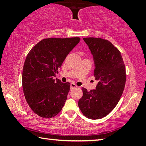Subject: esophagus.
<instances>
[{"instance_id":"esophagus-1","label":"esophagus","mask_w":146,"mask_h":146,"mask_svg":"<svg viewBox=\"0 0 146 146\" xmlns=\"http://www.w3.org/2000/svg\"><path fill=\"white\" fill-rule=\"evenodd\" d=\"M76 88H77V86L75 85L74 83H71V84H70V88H71V90H73V89Z\"/></svg>"}]
</instances>
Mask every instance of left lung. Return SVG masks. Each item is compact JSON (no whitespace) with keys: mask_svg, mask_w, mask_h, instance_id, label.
I'll return each instance as SVG.
<instances>
[{"mask_svg":"<svg viewBox=\"0 0 146 146\" xmlns=\"http://www.w3.org/2000/svg\"><path fill=\"white\" fill-rule=\"evenodd\" d=\"M93 55L95 90L82 88L78 105L83 115L93 120L108 115L119 102L124 90L126 74L122 56L110 41L100 38H84Z\"/></svg>","mask_w":146,"mask_h":146,"instance_id":"obj_1","label":"left lung"}]
</instances>
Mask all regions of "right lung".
Masks as SVG:
<instances>
[{
	"mask_svg": "<svg viewBox=\"0 0 146 146\" xmlns=\"http://www.w3.org/2000/svg\"><path fill=\"white\" fill-rule=\"evenodd\" d=\"M80 40L79 37L43 39L27 55L22 76L24 95L32 111L40 117L52 118L62 109L70 84L53 78Z\"/></svg>",
	"mask_w": 146,
	"mask_h": 146,
	"instance_id": "right-lung-1",
	"label": "right lung"
}]
</instances>
